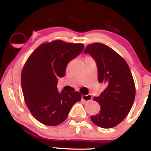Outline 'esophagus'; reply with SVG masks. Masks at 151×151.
<instances>
[{
	"instance_id": "34e87169",
	"label": "esophagus",
	"mask_w": 151,
	"mask_h": 151,
	"mask_svg": "<svg viewBox=\"0 0 151 151\" xmlns=\"http://www.w3.org/2000/svg\"><path fill=\"white\" fill-rule=\"evenodd\" d=\"M91 99H92V96L91 94L82 95L81 96V100L85 102H89V101H91Z\"/></svg>"
}]
</instances>
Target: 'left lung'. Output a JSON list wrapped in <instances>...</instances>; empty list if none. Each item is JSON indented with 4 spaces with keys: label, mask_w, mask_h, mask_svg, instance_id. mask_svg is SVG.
<instances>
[{
    "label": "left lung",
    "mask_w": 151,
    "mask_h": 151,
    "mask_svg": "<svg viewBox=\"0 0 151 151\" xmlns=\"http://www.w3.org/2000/svg\"><path fill=\"white\" fill-rule=\"evenodd\" d=\"M84 53L89 54L96 62L99 82L106 85L99 96L93 98L101 110L91 119L101 128H113L125 119L134 101L136 88L132 74L124 59L105 45H89Z\"/></svg>",
    "instance_id": "left-lung-1"
}]
</instances>
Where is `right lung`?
Here are the masks:
<instances>
[{"instance_id":"obj_1","label":"right lung","mask_w":151,"mask_h":151,"mask_svg":"<svg viewBox=\"0 0 151 151\" xmlns=\"http://www.w3.org/2000/svg\"><path fill=\"white\" fill-rule=\"evenodd\" d=\"M84 45L55 40L40 45L27 59L21 74V86L27 108L38 121L55 126L65 121L73 105L79 101V91L59 92V77L84 49Z\"/></svg>"}]
</instances>
